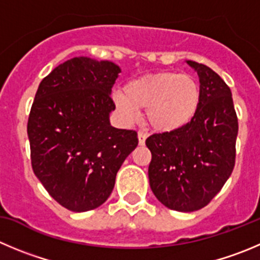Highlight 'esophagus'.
Segmentation results:
<instances>
[{"instance_id": "esophagus-1", "label": "esophagus", "mask_w": 260, "mask_h": 260, "mask_svg": "<svg viewBox=\"0 0 260 260\" xmlns=\"http://www.w3.org/2000/svg\"><path fill=\"white\" fill-rule=\"evenodd\" d=\"M148 134L144 132H139L138 133V139H139V145H144L145 144V139H147Z\"/></svg>"}]
</instances>
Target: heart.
Instances as JSON below:
<instances>
[{
  "label": "heart",
  "mask_w": 260,
  "mask_h": 260,
  "mask_svg": "<svg viewBox=\"0 0 260 260\" xmlns=\"http://www.w3.org/2000/svg\"><path fill=\"white\" fill-rule=\"evenodd\" d=\"M116 108L126 121L137 120L147 108V120L158 132L184 127L197 113L200 88L192 76L172 71L139 76L113 94Z\"/></svg>",
  "instance_id": "b5f03b06"
}]
</instances>
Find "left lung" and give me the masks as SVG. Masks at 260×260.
Masks as SVG:
<instances>
[{"label":"left lung","mask_w":260,"mask_h":260,"mask_svg":"<svg viewBox=\"0 0 260 260\" xmlns=\"http://www.w3.org/2000/svg\"><path fill=\"white\" fill-rule=\"evenodd\" d=\"M186 63L199 76L197 113L184 127L145 140L152 153L150 189L163 206L177 212L198 211L218 194L234 170L239 132L227 84L208 66Z\"/></svg>","instance_id":"8db88e82"}]
</instances>
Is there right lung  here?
<instances>
[{
    "mask_svg": "<svg viewBox=\"0 0 260 260\" xmlns=\"http://www.w3.org/2000/svg\"><path fill=\"white\" fill-rule=\"evenodd\" d=\"M121 69L111 61L74 57L38 86L28 121L31 166L48 194L73 212L108 199L137 133L111 126V91Z\"/></svg>",
    "mask_w": 260,
    "mask_h": 260,
    "instance_id": "right-lung-1",
    "label": "right lung"
}]
</instances>
